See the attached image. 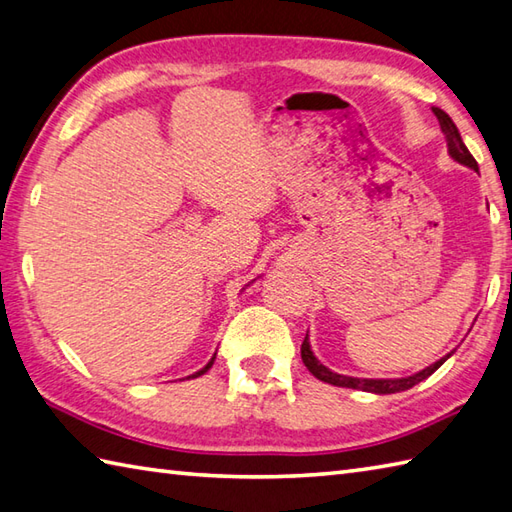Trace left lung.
I'll use <instances>...</instances> for the list:
<instances>
[{
    "label": "left lung",
    "instance_id": "8db88e82",
    "mask_svg": "<svg viewBox=\"0 0 512 512\" xmlns=\"http://www.w3.org/2000/svg\"><path fill=\"white\" fill-rule=\"evenodd\" d=\"M433 114L438 116L440 121V129L444 132V136H447V145H449V154L453 160H458L460 165L464 167H471L477 171V162L475 158L471 156V151L466 149V145L462 143V136L458 132V127H455V123L451 121V116L447 112H442L440 107H433ZM453 354V352H451ZM442 356L440 361H436L429 367H424L422 372L413 374V376H407V378H354V376H343V374H336L332 372V369L325 367L323 363L317 361V356L312 354L310 350V341H308V334L306 339H303L301 343V358H303V365H306L310 369L312 376H317L319 380H323V383H330V385H336V387H347V389H363V391H372V394H398V391H405V389H411L413 385H418L420 380L429 378L436 369L447 361V358L451 356Z\"/></svg>",
    "mask_w": 512,
    "mask_h": 512
}]
</instances>
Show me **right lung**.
Masks as SVG:
<instances>
[{"label":"right lung","mask_w":512,"mask_h":512,"mask_svg":"<svg viewBox=\"0 0 512 512\" xmlns=\"http://www.w3.org/2000/svg\"><path fill=\"white\" fill-rule=\"evenodd\" d=\"M213 361H215V354H213V358H211V361H209V363H206V365H204V367H202V369H200V372H195V374H193V376H191V378H198V376H202V374H204V372H209V367H211V365H213Z\"/></svg>","instance_id":"1"}]
</instances>
